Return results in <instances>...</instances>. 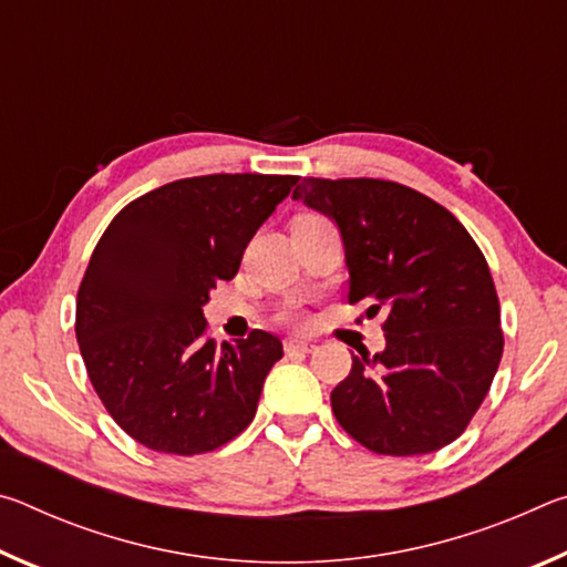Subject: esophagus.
<instances>
[{"mask_svg": "<svg viewBox=\"0 0 567 567\" xmlns=\"http://www.w3.org/2000/svg\"><path fill=\"white\" fill-rule=\"evenodd\" d=\"M315 348H318V344L310 342V340H287L285 342V352L287 354H297V352L307 354V352H312Z\"/></svg>", "mask_w": 567, "mask_h": 567, "instance_id": "34e87169", "label": "esophagus"}]
</instances>
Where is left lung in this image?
<instances>
[{"label":"left lung","instance_id":"obj_1","mask_svg":"<svg viewBox=\"0 0 567 567\" xmlns=\"http://www.w3.org/2000/svg\"><path fill=\"white\" fill-rule=\"evenodd\" d=\"M292 199L330 217L350 302L388 310L385 350L354 354L332 390L348 435L378 455H425L463 435L503 358L501 302L475 239L433 199L385 179L305 177Z\"/></svg>","mask_w":567,"mask_h":567}]
</instances>
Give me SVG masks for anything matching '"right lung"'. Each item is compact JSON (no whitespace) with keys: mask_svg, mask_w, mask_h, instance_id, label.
<instances>
[{"mask_svg":"<svg viewBox=\"0 0 567 567\" xmlns=\"http://www.w3.org/2000/svg\"><path fill=\"white\" fill-rule=\"evenodd\" d=\"M297 185L292 175H203L134 199L94 247L76 292V342L114 422L150 450L197 455L243 433L282 342L205 338L217 280Z\"/></svg>","mask_w":567,"mask_h":567,"instance_id":"right-lung-1","label":"right lung"}]
</instances>
